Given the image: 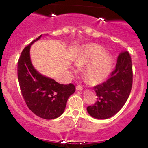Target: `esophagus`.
I'll return each instance as SVG.
<instances>
[{
  "label": "esophagus",
  "mask_w": 148,
  "mask_h": 148,
  "mask_svg": "<svg viewBox=\"0 0 148 148\" xmlns=\"http://www.w3.org/2000/svg\"><path fill=\"white\" fill-rule=\"evenodd\" d=\"M76 90H83V89H84V88H83V87L82 86H76Z\"/></svg>",
  "instance_id": "1"
}]
</instances>
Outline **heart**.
Returning a JSON list of instances; mask_svg holds the SVG:
<instances>
[{"instance_id":"obj_1","label":"heart","mask_w":148,"mask_h":148,"mask_svg":"<svg viewBox=\"0 0 148 148\" xmlns=\"http://www.w3.org/2000/svg\"><path fill=\"white\" fill-rule=\"evenodd\" d=\"M78 66L88 64L85 70V76L91 84H98L105 81L111 74L113 59L110 54L105 53L102 47L96 44L84 46L75 57ZM76 71L75 66H71Z\"/></svg>"}]
</instances>
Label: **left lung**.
<instances>
[{
	"label": "left lung",
	"instance_id": "left-lung-1",
	"mask_svg": "<svg viewBox=\"0 0 148 148\" xmlns=\"http://www.w3.org/2000/svg\"><path fill=\"white\" fill-rule=\"evenodd\" d=\"M132 58L127 51L119 55L115 68L106 82L93 88L97 101L87 107L90 116L107 119L116 114L126 103L132 86Z\"/></svg>",
	"mask_w": 148,
	"mask_h": 148
}]
</instances>
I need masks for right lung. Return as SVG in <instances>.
Returning <instances> with one entry per match:
<instances>
[{"label":"right lung","mask_w":148,"mask_h":148,"mask_svg":"<svg viewBox=\"0 0 148 148\" xmlns=\"http://www.w3.org/2000/svg\"><path fill=\"white\" fill-rule=\"evenodd\" d=\"M42 36L22 51L18 61V80L22 96L30 111L40 118L51 120L63 113L67 99L76 89L72 84H60L42 75L33 67L30 60V47Z\"/></svg>","instance_id":"1"}]
</instances>
